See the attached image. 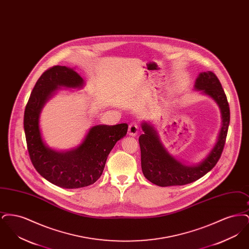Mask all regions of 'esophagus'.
I'll return each mask as SVG.
<instances>
[{
  "mask_svg": "<svg viewBox=\"0 0 249 249\" xmlns=\"http://www.w3.org/2000/svg\"><path fill=\"white\" fill-rule=\"evenodd\" d=\"M139 131V127L136 122H131L129 125V130H128V134L130 136H136Z\"/></svg>",
  "mask_w": 249,
  "mask_h": 249,
  "instance_id": "obj_1",
  "label": "esophagus"
}]
</instances>
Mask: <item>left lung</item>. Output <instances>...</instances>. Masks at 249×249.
<instances>
[{
    "label": "left lung",
    "mask_w": 249,
    "mask_h": 249,
    "mask_svg": "<svg viewBox=\"0 0 249 249\" xmlns=\"http://www.w3.org/2000/svg\"><path fill=\"white\" fill-rule=\"evenodd\" d=\"M194 89L210 97L220 110L222 121L216 142L201 161L186 163L168 151L151 123L142 121L143 133L139 137L142 174L157 186H183L200 179L213 169L223 151L230 124V107L222 86L213 72L201 71L196 78Z\"/></svg>",
    "instance_id": "obj_1"
}]
</instances>
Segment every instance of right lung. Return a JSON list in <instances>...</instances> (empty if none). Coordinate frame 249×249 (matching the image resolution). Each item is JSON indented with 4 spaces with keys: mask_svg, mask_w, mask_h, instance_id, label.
Instances as JSON below:
<instances>
[{
    "mask_svg": "<svg viewBox=\"0 0 249 249\" xmlns=\"http://www.w3.org/2000/svg\"><path fill=\"white\" fill-rule=\"evenodd\" d=\"M84 85L83 77L74 69L54 66L37 80L24 113V130L33 164L43 178L63 189H79L95 183L104 172L110 151L128 130L127 123L96 125L74 148L59 151L48 146L40 129L43 107L62 88L80 89Z\"/></svg>",
    "mask_w": 249,
    "mask_h": 249,
    "instance_id": "1",
    "label": "right lung"
}]
</instances>
